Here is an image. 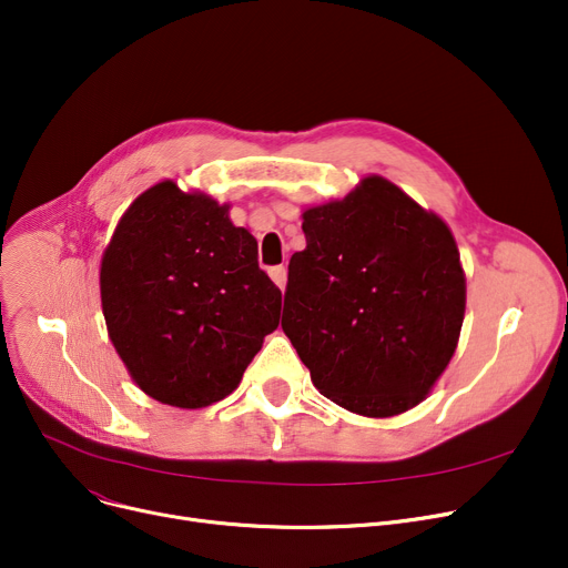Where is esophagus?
Masks as SVG:
<instances>
[{"label":"esophagus","instance_id":"34e87169","mask_svg":"<svg viewBox=\"0 0 568 568\" xmlns=\"http://www.w3.org/2000/svg\"><path fill=\"white\" fill-rule=\"evenodd\" d=\"M268 276H272V281L281 287V290H285V283H287V268L281 264V266H272L268 268Z\"/></svg>","mask_w":568,"mask_h":568}]
</instances>
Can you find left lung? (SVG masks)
<instances>
[{"label":"left lung","mask_w":568,"mask_h":568,"mask_svg":"<svg viewBox=\"0 0 568 568\" xmlns=\"http://www.w3.org/2000/svg\"><path fill=\"white\" fill-rule=\"evenodd\" d=\"M283 332L322 396L371 416L419 405L449 366L465 317L456 239L389 179L306 206Z\"/></svg>","instance_id":"obj_1"}]
</instances>
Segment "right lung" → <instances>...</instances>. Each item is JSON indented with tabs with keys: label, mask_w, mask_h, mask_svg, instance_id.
Returning a JSON list of instances; mask_svg holds the SVG:
<instances>
[{
	"label": "right lung",
	"mask_w": 568,
	"mask_h": 568,
	"mask_svg": "<svg viewBox=\"0 0 568 568\" xmlns=\"http://www.w3.org/2000/svg\"><path fill=\"white\" fill-rule=\"evenodd\" d=\"M108 336L140 389L197 409L230 396L281 320V290L230 204L172 179L138 195L101 260Z\"/></svg>",
	"instance_id": "1"
}]
</instances>
